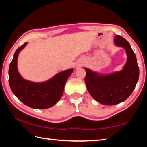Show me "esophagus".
Wrapping results in <instances>:
<instances>
[{
	"label": "esophagus",
	"instance_id": "esophagus-1",
	"mask_svg": "<svg viewBox=\"0 0 147 147\" xmlns=\"http://www.w3.org/2000/svg\"><path fill=\"white\" fill-rule=\"evenodd\" d=\"M80 65H78V66H80Z\"/></svg>",
	"mask_w": 147,
	"mask_h": 147
}]
</instances>
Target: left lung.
<instances>
[{"label": "left lung", "instance_id": "8db88e82", "mask_svg": "<svg viewBox=\"0 0 147 147\" xmlns=\"http://www.w3.org/2000/svg\"><path fill=\"white\" fill-rule=\"evenodd\" d=\"M113 43L125 50L127 59L122 70L101 74L84 68L86 73L84 80L90 94L97 102L107 106L119 104L127 99L136 86L139 76L136 55L129 43L120 36L114 37Z\"/></svg>", "mask_w": 147, "mask_h": 147}]
</instances>
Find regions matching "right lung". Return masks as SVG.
Masks as SVG:
<instances>
[{"label":"right lung","mask_w":147,"mask_h":147,"mask_svg":"<svg viewBox=\"0 0 147 147\" xmlns=\"http://www.w3.org/2000/svg\"><path fill=\"white\" fill-rule=\"evenodd\" d=\"M28 42L18 48L14 53L8 71V81L11 90L19 100L34 109H47L53 106L61 99L68 78L73 69L60 72L50 79L41 82L26 80L19 73L18 57Z\"/></svg>","instance_id":"1"}]
</instances>
